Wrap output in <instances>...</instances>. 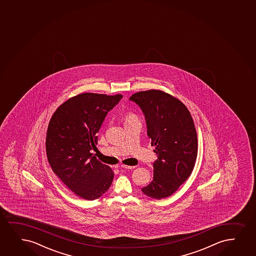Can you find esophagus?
Returning <instances> with one entry per match:
<instances>
[{
    "label": "esophagus",
    "instance_id": "1",
    "mask_svg": "<svg viewBox=\"0 0 256 256\" xmlns=\"http://www.w3.org/2000/svg\"><path fill=\"white\" fill-rule=\"evenodd\" d=\"M122 168H125V169H134L136 168V166H126V164H122Z\"/></svg>",
    "mask_w": 256,
    "mask_h": 256
}]
</instances>
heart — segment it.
I'll return each instance as SVG.
<instances>
[{"label":"heart","instance_id":"b5f03b06","mask_svg":"<svg viewBox=\"0 0 256 256\" xmlns=\"http://www.w3.org/2000/svg\"><path fill=\"white\" fill-rule=\"evenodd\" d=\"M122 118H124V124H128L131 120L137 119V116H136V114H134L132 112H126V113H124Z\"/></svg>","mask_w":256,"mask_h":256}]
</instances>
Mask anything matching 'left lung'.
Returning <instances> with one entry per match:
<instances>
[{"label":"left lung","instance_id":"1","mask_svg":"<svg viewBox=\"0 0 256 256\" xmlns=\"http://www.w3.org/2000/svg\"><path fill=\"white\" fill-rule=\"evenodd\" d=\"M145 114L148 136L158 158L154 178L142 192L152 198L172 195L190 177L196 163L198 136L192 117L178 98L160 90L132 94Z\"/></svg>","mask_w":256,"mask_h":256}]
</instances>
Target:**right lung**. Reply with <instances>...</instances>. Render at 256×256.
I'll list each match as a JSON object with an SVG mask.
<instances>
[{"mask_svg":"<svg viewBox=\"0 0 256 256\" xmlns=\"http://www.w3.org/2000/svg\"><path fill=\"white\" fill-rule=\"evenodd\" d=\"M122 96L81 93L60 105L50 118L46 150L54 174L76 196L94 200L110 187L114 172L92 155L96 134Z\"/></svg>","mask_w":256,"mask_h":256,"instance_id":"add662e5","label":"right lung"}]
</instances>
